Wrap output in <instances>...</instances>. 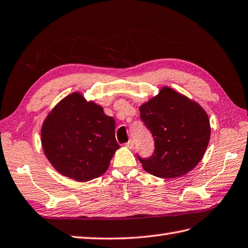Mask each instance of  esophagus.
I'll return each mask as SVG.
<instances>
[{"label": "esophagus", "instance_id": "obj_1", "mask_svg": "<svg viewBox=\"0 0 248 248\" xmlns=\"http://www.w3.org/2000/svg\"><path fill=\"white\" fill-rule=\"evenodd\" d=\"M126 147H128V148H130V150H133V148H134V141L133 140H129L127 143H126Z\"/></svg>", "mask_w": 248, "mask_h": 248}]
</instances>
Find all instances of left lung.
Masks as SVG:
<instances>
[{
	"label": "left lung",
	"instance_id": "left-lung-1",
	"mask_svg": "<svg viewBox=\"0 0 248 248\" xmlns=\"http://www.w3.org/2000/svg\"><path fill=\"white\" fill-rule=\"evenodd\" d=\"M139 111L155 141L152 157H138L143 169L166 179L191 172L205 155L210 140V121L203 108L164 86L156 96L139 106Z\"/></svg>",
	"mask_w": 248,
	"mask_h": 248
}]
</instances>
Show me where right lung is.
I'll return each instance as SVG.
<instances>
[{"label": "right lung", "mask_w": 248, "mask_h": 248, "mask_svg": "<svg viewBox=\"0 0 248 248\" xmlns=\"http://www.w3.org/2000/svg\"><path fill=\"white\" fill-rule=\"evenodd\" d=\"M114 129V119L101 105L75 91L59 101L43 121L42 150L59 174L86 183L105 173L119 150Z\"/></svg>", "instance_id": "1"}]
</instances>
